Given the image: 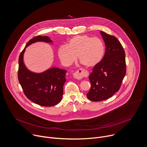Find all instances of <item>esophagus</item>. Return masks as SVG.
I'll return each mask as SVG.
<instances>
[{"label":"esophagus","instance_id":"34e87169","mask_svg":"<svg viewBox=\"0 0 147 147\" xmlns=\"http://www.w3.org/2000/svg\"><path fill=\"white\" fill-rule=\"evenodd\" d=\"M86 74V71L83 69H79L73 73V76L77 80H81L83 78L84 76H85Z\"/></svg>","mask_w":147,"mask_h":147}]
</instances>
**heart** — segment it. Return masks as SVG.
<instances>
[{
	"label": "heart",
	"mask_w": 147,
	"mask_h": 147,
	"mask_svg": "<svg viewBox=\"0 0 147 147\" xmlns=\"http://www.w3.org/2000/svg\"><path fill=\"white\" fill-rule=\"evenodd\" d=\"M105 50L104 43L100 38L88 35H77L70 38L66 45L58 48V55L65 66L72 64L78 56L82 65L93 67L102 60Z\"/></svg>",
	"instance_id": "obj_1"
}]
</instances>
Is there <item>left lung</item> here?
<instances>
[{
    "instance_id": "left-lung-1",
    "label": "left lung",
    "mask_w": 147,
    "mask_h": 147,
    "mask_svg": "<svg viewBox=\"0 0 147 147\" xmlns=\"http://www.w3.org/2000/svg\"><path fill=\"white\" fill-rule=\"evenodd\" d=\"M106 45L101 62L93 68L89 78L91 87L87 93L90 101L106 100L118 92L126 75L125 53L117 38L100 31Z\"/></svg>"
}]
</instances>
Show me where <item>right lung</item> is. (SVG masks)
Listing matches in <instances>:
<instances>
[{
  "instance_id": "obj_1",
  "label": "right lung",
  "mask_w": 147,
  "mask_h": 147,
  "mask_svg": "<svg viewBox=\"0 0 147 147\" xmlns=\"http://www.w3.org/2000/svg\"><path fill=\"white\" fill-rule=\"evenodd\" d=\"M37 41L51 42L48 36H37L30 40L21 53L18 60V78L27 98L34 103L45 107L57 105L62 100L66 70L51 68L41 73L30 71L23 62L25 48Z\"/></svg>"
}]
</instances>
